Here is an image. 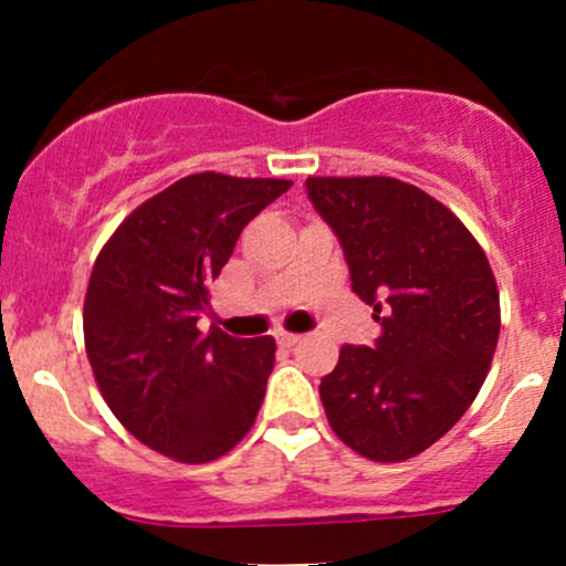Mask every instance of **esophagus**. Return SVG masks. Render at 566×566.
Here are the masks:
<instances>
[{"mask_svg":"<svg viewBox=\"0 0 566 566\" xmlns=\"http://www.w3.org/2000/svg\"><path fill=\"white\" fill-rule=\"evenodd\" d=\"M276 342L282 344V347H295V344L301 342V336H298V333L282 331V333H276Z\"/></svg>","mask_w":566,"mask_h":566,"instance_id":"esophagus-1","label":"esophagus"}]
</instances>
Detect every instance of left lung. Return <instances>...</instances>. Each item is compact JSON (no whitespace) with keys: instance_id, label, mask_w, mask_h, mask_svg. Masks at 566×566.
Returning a JSON list of instances; mask_svg holds the SVG:
<instances>
[{"instance_id":"left-lung-1","label":"left lung","mask_w":566,"mask_h":566,"mask_svg":"<svg viewBox=\"0 0 566 566\" xmlns=\"http://www.w3.org/2000/svg\"><path fill=\"white\" fill-rule=\"evenodd\" d=\"M344 249L353 293L382 336L344 344L319 382L328 423L355 453L398 463L453 428L483 388L499 342V287L483 247L437 198L390 176H308Z\"/></svg>"}]
</instances>
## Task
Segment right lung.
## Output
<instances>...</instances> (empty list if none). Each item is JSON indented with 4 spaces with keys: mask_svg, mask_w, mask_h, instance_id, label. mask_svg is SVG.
<instances>
[{
    "mask_svg": "<svg viewBox=\"0 0 566 566\" xmlns=\"http://www.w3.org/2000/svg\"><path fill=\"white\" fill-rule=\"evenodd\" d=\"M293 181L206 170L140 203L97 254L83 301L94 379L118 423L157 453L208 463L254 426L271 336L198 328L241 230Z\"/></svg>",
    "mask_w": 566,
    "mask_h": 566,
    "instance_id": "1",
    "label": "right lung"
}]
</instances>
